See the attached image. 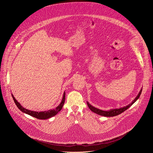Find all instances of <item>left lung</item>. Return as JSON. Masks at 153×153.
<instances>
[{
    "label": "left lung",
    "mask_w": 153,
    "mask_h": 153,
    "mask_svg": "<svg viewBox=\"0 0 153 153\" xmlns=\"http://www.w3.org/2000/svg\"><path fill=\"white\" fill-rule=\"evenodd\" d=\"M142 88H141L140 91H139V94L136 97V98L131 102V103H130L129 105L125 106L123 107L119 108L111 109V110H108V111H103V110H100V109L92 106L91 104L89 103L88 102H86V103H87V105H88L89 108L91 110V111H92L94 113H96L100 116H105V117H113V116H117V115L122 113L125 110H126L128 108H129L134 103H135L137 100V99L139 98V97L142 93Z\"/></svg>",
    "instance_id": "obj_1"
}]
</instances>
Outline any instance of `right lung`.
<instances>
[{"label": "right lung", "mask_w": 153, "mask_h": 153, "mask_svg": "<svg viewBox=\"0 0 153 153\" xmlns=\"http://www.w3.org/2000/svg\"><path fill=\"white\" fill-rule=\"evenodd\" d=\"M11 95H12L13 99L16 106H17V108L19 109V110L21 111H22L23 113H24L27 114H28L31 116H33V117H34L36 119H42V120L47 119L51 118V117L56 116L62 110V108L63 106V104L65 103V92H64L60 103L55 109H53V110H48V111L38 112V111H31V110H27V109L24 108L22 106L20 105V103L19 102H17V100L15 99V97H14L13 94Z\"/></svg>", "instance_id": "1"}]
</instances>
